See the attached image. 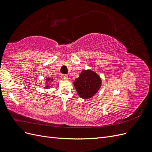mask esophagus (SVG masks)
<instances>
[{
    "label": "esophagus",
    "mask_w": 152,
    "mask_h": 152,
    "mask_svg": "<svg viewBox=\"0 0 152 152\" xmlns=\"http://www.w3.org/2000/svg\"><path fill=\"white\" fill-rule=\"evenodd\" d=\"M61 77H62V79H63V80H66L68 79V77L67 75H63L61 76Z\"/></svg>",
    "instance_id": "obj_1"
}]
</instances>
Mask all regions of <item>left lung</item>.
I'll list each match as a JSON object with an SVG mask.
<instances>
[{"mask_svg":"<svg viewBox=\"0 0 152 152\" xmlns=\"http://www.w3.org/2000/svg\"><path fill=\"white\" fill-rule=\"evenodd\" d=\"M102 82L97 73L88 69L82 70L73 83L78 95L82 99H88L98 93L102 86Z\"/></svg>","mask_w":152,"mask_h":152,"instance_id":"1","label":"left lung"}]
</instances>
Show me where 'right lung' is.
<instances>
[{"mask_svg":"<svg viewBox=\"0 0 152 152\" xmlns=\"http://www.w3.org/2000/svg\"><path fill=\"white\" fill-rule=\"evenodd\" d=\"M53 80H54L53 78L47 77L46 79H45V85L43 87L44 88V89H49V87H50V82H52Z\"/></svg>","mask_w":152,"mask_h":152,"instance_id":"right-lung-1","label":"right lung"}]
</instances>
